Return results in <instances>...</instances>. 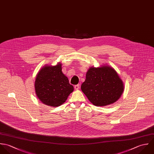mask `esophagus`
Here are the masks:
<instances>
[{
    "mask_svg": "<svg viewBox=\"0 0 154 154\" xmlns=\"http://www.w3.org/2000/svg\"><path fill=\"white\" fill-rule=\"evenodd\" d=\"M74 88L75 90H78L80 89V85H76L74 86Z\"/></svg>",
    "mask_w": 154,
    "mask_h": 154,
    "instance_id": "1",
    "label": "esophagus"
}]
</instances>
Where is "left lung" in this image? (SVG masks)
<instances>
[{"label":"left lung","mask_w":154,"mask_h":154,"mask_svg":"<svg viewBox=\"0 0 154 154\" xmlns=\"http://www.w3.org/2000/svg\"><path fill=\"white\" fill-rule=\"evenodd\" d=\"M81 89L93 105L102 106L116 102L123 93L124 85L112 68L103 66L89 69Z\"/></svg>","instance_id":"left-lung-1"}]
</instances>
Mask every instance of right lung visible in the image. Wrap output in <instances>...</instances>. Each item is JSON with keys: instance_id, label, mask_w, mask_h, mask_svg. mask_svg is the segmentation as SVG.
I'll use <instances>...</instances> for the list:
<instances>
[{"instance_id": "1", "label": "right lung", "mask_w": 154, "mask_h": 154, "mask_svg": "<svg viewBox=\"0 0 154 154\" xmlns=\"http://www.w3.org/2000/svg\"><path fill=\"white\" fill-rule=\"evenodd\" d=\"M61 65L58 63L56 66H45L35 78V93L46 105L54 107L61 105L74 91L73 86L62 72Z\"/></svg>"}]
</instances>
